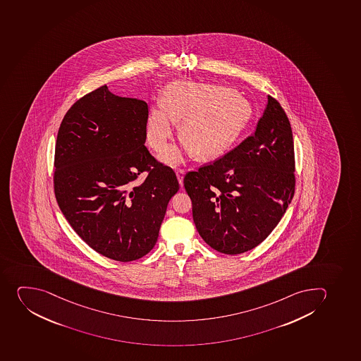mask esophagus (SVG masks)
I'll use <instances>...</instances> for the list:
<instances>
[{
  "instance_id": "1",
  "label": "esophagus",
  "mask_w": 361,
  "mask_h": 361,
  "mask_svg": "<svg viewBox=\"0 0 361 361\" xmlns=\"http://www.w3.org/2000/svg\"><path fill=\"white\" fill-rule=\"evenodd\" d=\"M185 169H178L176 171V178H178V181H179L180 185H183V178H185Z\"/></svg>"
}]
</instances>
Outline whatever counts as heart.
<instances>
[{"instance_id":"1","label":"heart","mask_w":361,"mask_h":361,"mask_svg":"<svg viewBox=\"0 0 361 361\" xmlns=\"http://www.w3.org/2000/svg\"><path fill=\"white\" fill-rule=\"evenodd\" d=\"M253 117L247 99L228 87L210 83L176 81L166 88L164 101H158L146 119V140L161 151L182 121L185 146H169L161 153L162 161L179 165L185 154L197 153L202 159H212L231 149Z\"/></svg>"}]
</instances>
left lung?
Segmentation results:
<instances>
[{
    "label": "left lung",
    "mask_w": 361,
    "mask_h": 361,
    "mask_svg": "<svg viewBox=\"0 0 361 361\" xmlns=\"http://www.w3.org/2000/svg\"><path fill=\"white\" fill-rule=\"evenodd\" d=\"M294 172L290 123L268 95L251 137L212 165L185 174L183 185L202 239L225 255L258 246L290 204Z\"/></svg>",
    "instance_id": "left-lung-1"
}]
</instances>
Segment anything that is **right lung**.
I'll use <instances>...</instances> for the list:
<instances>
[{
  "label": "right lung",
  "mask_w": 361,
  "mask_h": 361,
  "mask_svg": "<svg viewBox=\"0 0 361 361\" xmlns=\"http://www.w3.org/2000/svg\"><path fill=\"white\" fill-rule=\"evenodd\" d=\"M149 106L102 86L76 101L56 137L54 192L83 242L116 262H133L156 245L169 200L172 169L146 149ZM149 171L145 182H135Z\"/></svg>",
  "instance_id": "add662e5"
}]
</instances>
